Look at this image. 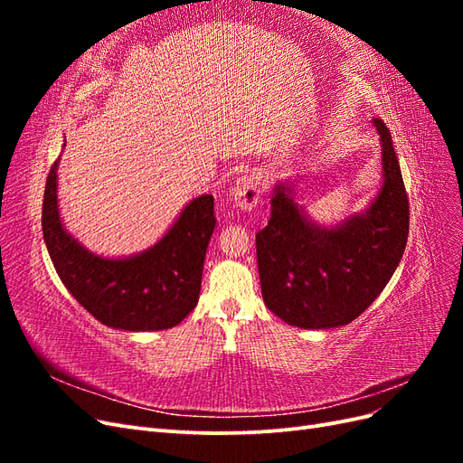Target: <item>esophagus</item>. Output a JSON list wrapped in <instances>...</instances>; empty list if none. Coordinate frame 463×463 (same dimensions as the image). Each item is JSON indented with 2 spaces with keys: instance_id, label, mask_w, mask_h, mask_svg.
Returning <instances> with one entry per match:
<instances>
[{
  "instance_id": "esophagus-1",
  "label": "esophagus",
  "mask_w": 463,
  "mask_h": 463,
  "mask_svg": "<svg viewBox=\"0 0 463 463\" xmlns=\"http://www.w3.org/2000/svg\"><path fill=\"white\" fill-rule=\"evenodd\" d=\"M232 194V203L240 210H253L259 201H260V179L259 175L253 174H245L240 179L235 181L233 187L230 189Z\"/></svg>"
}]
</instances>
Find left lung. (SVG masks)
Listing matches in <instances>:
<instances>
[{
  "instance_id": "left-lung-1",
  "label": "left lung",
  "mask_w": 463,
  "mask_h": 463,
  "mask_svg": "<svg viewBox=\"0 0 463 463\" xmlns=\"http://www.w3.org/2000/svg\"><path fill=\"white\" fill-rule=\"evenodd\" d=\"M381 137L383 181L369 206L332 226L315 222L291 179H278L269 226L257 233V262L266 307L291 326H345L381 296L403 257L410 204L392 137Z\"/></svg>"
}]
</instances>
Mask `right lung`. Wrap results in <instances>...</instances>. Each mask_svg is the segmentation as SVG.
Wrapping results in <instances>:
<instances>
[{
    "instance_id": "1",
    "label": "right lung",
    "mask_w": 463,
    "mask_h": 463,
    "mask_svg": "<svg viewBox=\"0 0 463 463\" xmlns=\"http://www.w3.org/2000/svg\"><path fill=\"white\" fill-rule=\"evenodd\" d=\"M60 160L48 174L42 232L63 286L109 328L148 332L177 326L199 303L206 247L216 226L213 194L189 201L160 240L141 253L96 255L63 226Z\"/></svg>"
}]
</instances>
